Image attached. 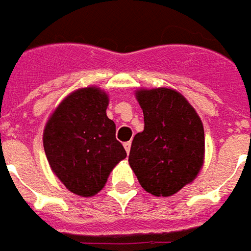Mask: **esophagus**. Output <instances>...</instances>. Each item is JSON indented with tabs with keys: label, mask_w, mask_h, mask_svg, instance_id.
<instances>
[{
	"label": "esophagus",
	"mask_w": 251,
	"mask_h": 251,
	"mask_svg": "<svg viewBox=\"0 0 251 251\" xmlns=\"http://www.w3.org/2000/svg\"><path fill=\"white\" fill-rule=\"evenodd\" d=\"M124 149H126V152L129 153V151H131V142H126L124 144Z\"/></svg>",
	"instance_id": "obj_1"
}]
</instances>
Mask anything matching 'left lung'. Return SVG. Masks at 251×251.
I'll use <instances>...</instances> for the list:
<instances>
[{
	"mask_svg": "<svg viewBox=\"0 0 251 251\" xmlns=\"http://www.w3.org/2000/svg\"><path fill=\"white\" fill-rule=\"evenodd\" d=\"M137 99L145 127L132 139L129 166L146 192L171 196L192 182L203 166V124L176 90H139Z\"/></svg>",
	"mask_w": 251,
	"mask_h": 251,
	"instance_id": "left-lung-1",
	"label": "left lung"
}]
</instances>
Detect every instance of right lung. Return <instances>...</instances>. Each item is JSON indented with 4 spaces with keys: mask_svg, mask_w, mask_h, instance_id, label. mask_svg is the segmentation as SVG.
Segmentation results:
<instances>
[{
    "mask_svg": "<svg viewBox=\"0 0 251 251\" xmlns=\"http://www.w3.org/2000/svg\"><path fill=\"white\" fill-rule=\"evenodd\" d=\"M109 97L97 87L72 92L44 128V151L53 174L70 192L94 196L127 153L106 116Z\"/></svg>",
    "mask_w": 251,
    "mask_h": 251,
    "instance_id": "add662e5",
    "label": "right lung"
}]
</instances>
